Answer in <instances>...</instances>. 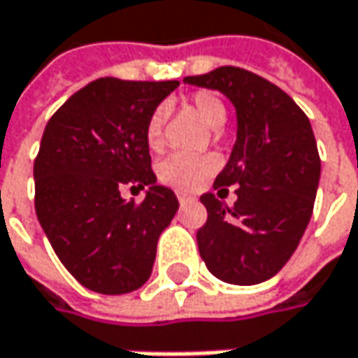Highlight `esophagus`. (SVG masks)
Wrapping results in <instances>:
<instances>
[{
	"label": "esophagus",
	"instance_id": "esophagus-1",
	"mask_svg": "<svg viewBox=\"0 0 358 358\" xmlns=\"http://www.w3.org/2000/svg\"><path fill=\"white\" fill-rule=\"evenodd\" d=\"M176 196H178L180 204H188V202H194V196L192 194H188V192H176Z\"/></svg>",
	"mask_w": 358,
	"mask_h": 358
}]
</instances>
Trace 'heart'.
<instances>
[{
  "label": "heart",
  "mask_w": 358,
  "mask_h": 358,
  "mask_svg": "<svg viewBox=\"0 0 358 358\" xmlns=\"http://www.w3.org/2000/svg\"><path fill=\"white\" fill-rule=\"evenodd\" d=\"M188 107L200 117V121L213 129L221 127L227 119V107L222 99L210 91H199L188 99ZM164 125L166 113L164 109H156L145 123V143L150 150L158 152L164 145ZM217 170V159L210 156H186L174 154L166 158L158 168L159 180L180 190H190L200 186Z\"/></svg>",
  "instance_id": "1"
}]
</instances>
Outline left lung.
<instances>
[{"label": "left lung", "instance_id": "1", "mask_svg": "<svg viewBox=\"0 0 358 358\" xmlns=\"http://www.w3.org/2000/svg\"><path fill=\"white\" fill-rule=\"evenodd\" d=\"M184 83L217 89L235 105L237 141L215 190L239 186L229 208L213 192L200 196L208 219L196 233L200 257L227 284L273 278L304 235L320 180L310 119L280 87L239 66H219Z\"/></svg>", "mask_w": 358, "mask_h": 358}]
</instances>
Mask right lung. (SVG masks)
Returning <instances> with one entry per match:
<instances>
[{
    "label": "right lung",
    "instance_id": "add662e5",
    "mask_svg": "<svg viewBox=\"0 0 358 358\" xmlns=\"http://www.w3.org/2000/svg\"><path fill=\"white\" fill-rule=\"evenodd\" d=\"M178 80L96 78L48 121L34 162L36 215L54 253L85 287L117 296L150 280L162 231L178 210L156 184L145 123ZM123 185L148 186L143 203Z\"/></svg>",
    "mask_w": 358,
    "mask_h": 358
}]
</instances>
